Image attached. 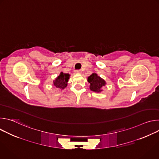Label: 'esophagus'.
Instances as JSON below:
<instances>
[{"label":"esophagus","instance_id":"34e87169","mask_svg":"<svg viewBox=\"0 0 159 159\" xmlns=\"http://www.w3.org/2000/svg\"><path fill=\"white\" fill-rule=\"evenodd\" d=\"M74 73H75V74H81V71H80V70H75V71L74 72Z\"/></svg>","mask_w":159,"mask_h":159}]
</instances>
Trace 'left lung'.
Listing matches in <instances>:
<instances>
[{"label": "left lung", "mask_w": 159, "mask_h": 159, "mask_svg": "<svg viewBox=\"0 0 159 159\" xmlns=\"http://www.w3.org/2000/svg\"><path fill=\"white\" fill-rule=\"evenodd\" d=\"M87 81L90 83V90L98 93H100L102 91V87L106 84V82L96 73H93L88 77Z\"/></svg>", "instance_id": "8db88e82"}]
</instances>
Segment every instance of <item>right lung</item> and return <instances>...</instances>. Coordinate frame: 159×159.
Returning a JSON list of instances; mask_svg holds the SVG:
<instances>
[{
    "label": "right lung",
    "instance_id": "1",
    "mask_svg": "<svg viewBox=\"0 0 159 159\" xmlns=\"http://www.w3.org/2000/svg\"><path fill=\"white\" fill-rule=\"evenodd\" d=\"M70 75L69 74H65L63 72H60V75L53 80V84L57 88L64 89L67 86V82H69Z\"/></svg>",
    "mask_w": 159,
    "mask_h": 159
}]
</instances>
